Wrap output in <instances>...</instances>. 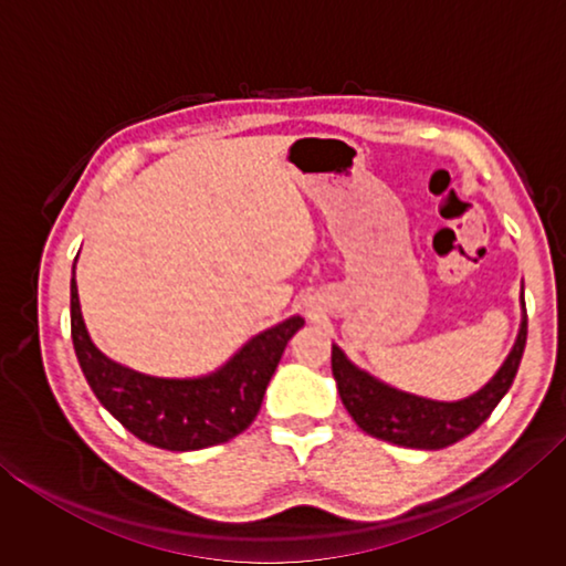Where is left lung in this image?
Listing matches in <instances>:
<instances>
[{
	"label": "left lung",
	"mask_w": 566,
	"mask_h": 566,
	"mask_svg": "<svg viewBox=\"0 0 566 566\" xmlns=\"http://www.w3.org/2000/svg\"><path fill=\"white\" fill-rule=\"evenodd\" d=\"M526 344V312L520 334L500 371L486 385L459 401H437L409 395L367 375L332 344V375L342 405L364 432L411 449H444L472 434L510 391Z\"/></svg>",
	"instance_id": "1"
}]
</instances>
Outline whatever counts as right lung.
<instances>
[{"instance_id":"1","label":"right lung","mask_w":566,"mask_h":566,"mask_svg":"<svg viewBox=\"0 0 566 566\" xmlns=\"http://www.w3.org/2000/svg\"><path fill=\"white\" fill-rule=\"evenodd\" d=\"M72 342L90 387L124 429L169 452L229 442L252 424L286 342L304 327L290 317L249 339L224 367L195 379H165L134 371L102 354L84 327L72 276Z\"/></svg>"}]
</instances>
